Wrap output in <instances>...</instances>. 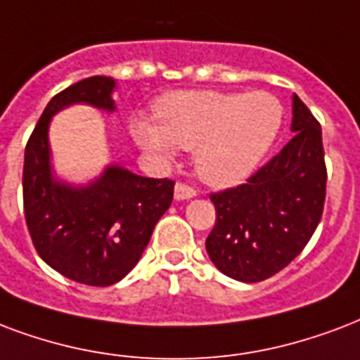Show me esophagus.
Segmentation results:
<instances>
[{"instance_id":"1","label":"esophagus","mask_w":360,"mask_h":360,"mask_svg":"<svg viewBox=\"0 0 360 360\" xmlns=\"http://www.w3.org/2000/svg\"><path fill=\"white\" fill-rule=\"evenodd\" d=\"M175 200H188V198H194L196 196V188H192L191 185H186V183H177L175 185Z\"/></svg>"}]
</instances>
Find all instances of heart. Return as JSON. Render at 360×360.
<instances>
[{
	"instance_id": "b5f03b06",
	"label": "heart",
	"mask_w": 360,
	"mask_h": 360,
	"mask_svg": "<svg viewBox=\"0 0 360 360\" xmlns=\"http://www.w3.org/2000/svg\"><path fill=\"white\" fill-rule=\"evenodd\" d=\"M155 120L131 124L147 153L169 160L177 147L194 150L205 183L232 186L251 175L283 124V105L270 92L179 90L155 103Z\"/></svg>"
}]
</instances>
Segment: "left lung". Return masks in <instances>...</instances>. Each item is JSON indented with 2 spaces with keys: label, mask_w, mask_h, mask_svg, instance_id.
<instances>
[{
  "label": "left lung",
  "mask_w": 360,
  "mask_h": 360,
  "mask_svg": "<svg viewBox=\"0 0 360 360\" xmlns=\"http://www.w3.org/2000/svg\"><path fill=\"white\" fill-rule=\"evenodd\" d=\"M290 128L296 136L243 185L210 194L217 217L205 249L213 264L238 281H264L289 266L323 215L321 124L296 94Z\"/></svg>",
  "instance_id": "left-lung-1"
}]
</instances>
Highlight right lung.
Segmentation results:
<instances>
[{
    "instance_id": "right-lung-1",
    "label": "right lung",
    "mask_w": 360,
    "mask_h": 360,
    "mask_svg": "<svg viewBox=\"0 0 360 360\" xmlns=\"http://www.w3.org/2000/svg\"><path fill=\"white\" fill-rule=\"evenodd\" d=\"M111 77H89L54 96L37 120L24 153L22 196L27 232L46 264L68 279L109 287L137 264L174 200V179L141 177L109 166L100 179L73 188L52 177L49 122L71 103L113 111Z\"/></svg>"
}]
</instances>
